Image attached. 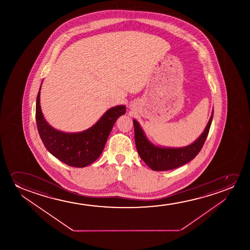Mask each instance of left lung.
<instances>
[{
	"label": "left lung",
	"mask_w": 250,
	"mask_h": 250,
	"mask_svg": "<svg viewBox=\"0 0 250 250\" xmlns=\"http://www.w3.org/2000/svg\"><path fill=\"white\" fill-rule=\"evenodd\" d=\"M213 109L202 135L188 146L182 147H159L145 136L137 120H133L135 143L141 159L154 171H167L179 167L192 161L199 154L208 135L212 124Z\"/></svg>",
	"instance_id": "left-lung-1"
}]
</instances>
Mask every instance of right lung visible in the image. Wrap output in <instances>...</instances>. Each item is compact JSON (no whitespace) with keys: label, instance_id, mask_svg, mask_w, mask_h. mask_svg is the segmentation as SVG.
I'll return each mask as SVG.
<instances>
[{"label":"right lung","instance_id":"obj_1","mask_svg":"<svg viewBox=\"0 0 250 250\" xmlns=\"http://www.w3.org/2000/svg\"><path fill=\"white\" fill-rule=\"evenodd\" d=\"M40 90L41 87L37 97L36 120L38 132L47 150L70 167H85L92 164L103 153L115 121L125 113V106L111 107L87 130L67 133L56 130L45 120L40 106Z\"/></svg>","mask_w":250,"mask_h":250}]
</instances>
